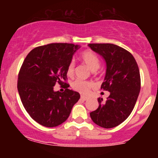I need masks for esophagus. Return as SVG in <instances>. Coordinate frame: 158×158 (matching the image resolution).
<instances>
[{
	"label": "esophagus",
	"instance_id": "esophagus-1",
	"mask_svg": "<svg viewBox=\"0 0 158 158\" xmlns=\"http://www.w3.org/2000/svg\"><path fill=\"white\" fill-rule=\"evenodd\" d=\"M81 99H83V100H87V99H88V97H85V96L81 95Z\"/></svg>",
	"mask_w": 158,
	"mask_h": 158
}]
</instances>
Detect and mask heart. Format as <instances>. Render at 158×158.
<instances>
[{
    "instance_id": "1",
    "label": "heart",
    "mask_w": 158,
    "mask_h": 158,
    "mask_svg": "<svg viewBox=\"0 0 158 158\" xmlns=\"http://www.w3.org/2000/svg\"><path fill=\"white\" fill-rule=\"evenodd\" d=\"M81 60L87 65L88 68L92 71H95L99 68V58L97 56L92 52L91 50H87L83 51L80 56ZM74 68L75 64L73 61L69 63L68 68H67V74L69 77H73L74 73ZM94 87V83L90 81H85L81 79H77L72 83V88L74 90L78 91L79 93L86 94L89 92V90Z\"/></svg>"
}]
</instances>
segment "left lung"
Segmentation results:
<instances>
[{
  "label": "left lung",
  "instance_id": "obj_1",
  "mask_svg": "<svg viewBox=\"0 0 158 158\" xmlns=\"http://www.w3.org/2000/svg\"><path fill=\"white\" fill-rule=\"evenodd\" d=\"M92 50L106 62L101 89L108 90L106 101L98 98L99 107L90 112L93 122L105 128L119 126L133 110L140 90L138 65L131 52L113 44H89Z\"/></svg>",
  "mask_w": 158,
  "mask_h": 158
}]
</instances>
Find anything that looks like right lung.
Masks as SVG:
<instances>
[{
	"instance_id": "add662e5",
	"label": "right lung",
	"mask_w": 158,
	"mask_h": 158,
	"mask_svg": "<svg viewBox=\"0 0 158 158\" xmlns=\"http://www.w3.org/2000/svg\"><path fill=\"white\" fill-rule=\"evenodd\" d=\"M80 47L68 43H53L37 47L28 53L20 69L18 90L27 113L45 127H56L68 118L80 95L68 89L67 68ZM56 83L65 85L61 93L54 92Z\"/></svg>"
}]
</instances>
